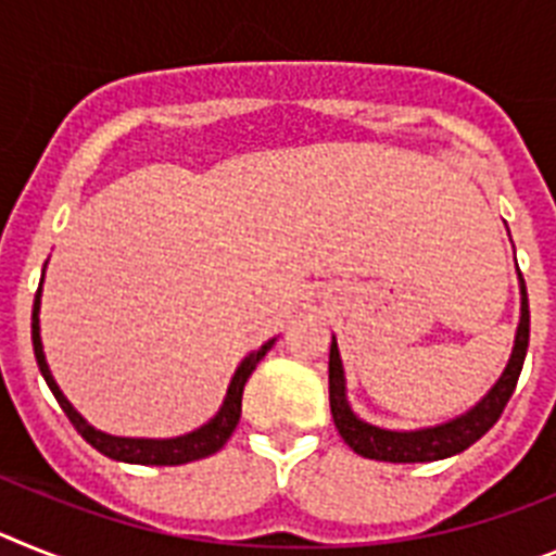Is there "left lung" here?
<instances>
[{"instance_id": "left-lung-1", "label": "left lung", "mask_w": 556, "mask_h": 556, "mask_svg": "<svg viewBox=\"0 0 556 556\" xmlns=\"http://www.w3.org/2000/svg\"><path fill=\"white\" fill-rule=\"evenodd\" d=\"M520 325L515 336V350L506 364L501 380L490 389L484 400L476 408H470L462 417L451 419L437 428H422V431H383L375 425L364 422L350 412L344 397V369H341V355L338 344H330V412L338 433L352 451L364 458H378V462H437V458L456 456L467 451L472 442H479L492 425L498 422L509 403L515 386H518L520 369H523L526 350H529V296H526V282L520 277Z\"/></svg>"}]
</instances>
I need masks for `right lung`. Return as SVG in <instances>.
<instances>
[{
  "mask_svg": "<svg viewBox=\"0 0 556 556\" xmlns=\"http://www.w3.org/2000/svg\"><path fill=\"white\" fill-rule=\"evenodd\" d=\"M41 285H38L36 302H33V352H36L38 369L45 375L47 386H50V392L55 394L58 405L64 408V414L70 417V422L75 425V431L89 442L94 451H100L103 456L117 458V462H128V465H187V462H195V458L212 456V453H218L220 447L229 442L231 431L238 428L240 422V405H243V389L245 380L251 378V371L257 369L260 361L265 358V352L271 350L274 341H265L257 352H251L249 358L238 366L235 371V378L229 383V392H226L224 405H220V412L204 425V428H198V431L187 433V437H176V439H125V437H109L103 431H94L89 422H86L80 414L75 412L70 405V400L61 394L58 383L52 380L50 366L45 361V350H41V336H38V307H41Z\"/></svg>",
  "mask_w": 556,
  "mask_h": 556,
  "instance_id": "obj_1",
  "label": "right lung"
}]
</instances>
